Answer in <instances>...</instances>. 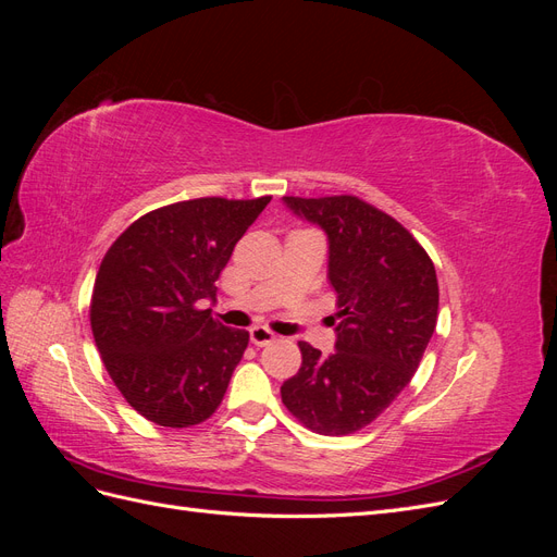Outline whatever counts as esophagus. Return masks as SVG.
<instances>
[{"instance_id":"obj_1","label":"esophagus","mask_w":557,"mask_h":557,"mask_svg":"<svg viewBox=\"0 0 557 557\" xmlns=\"http://www.w3.org/2000/svg\"><path fill=\"white\" fill-rule=\"evenodd\" d=\"M276 339V334L269 330V327H264V325H256V327H250V344H256V346H269Z\"/></svg>"}]
</instances>
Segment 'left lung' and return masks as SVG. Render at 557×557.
I'll return each mask as SVG.
<instances>
[{
	"instance_id": "left-lung-1",
	"label": "left lung",
	"mask_w": 557,
	"mask_h": 557,
	"mask_svg": "<svg viewBox=\"0 0 557 557\" xmlns=\"http://www.w3.org/2000/svg\"><path fill=\"white\" fill-rule=\"evenodd\" d=\"M283 201L327 234L339 325L327 358L299 342L301 367L281 399L318 434H352L391 407L423 360L440 311L434 264L407 227L358 197Z\"/></svg>"
}]
</instances>
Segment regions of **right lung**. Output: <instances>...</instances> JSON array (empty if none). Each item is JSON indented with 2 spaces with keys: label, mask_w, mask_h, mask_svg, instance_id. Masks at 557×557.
Instances as JSON below:
<instances>
[{
  "label": "right lung",
  "mask_w": 557,
  "mask_h": 557,
  "mask_svg": "<svg viewBox=\"0 0 557 557\" xmlns=\"http://www.w3.org/2000/svg\"><path fill=\"white\" fill-rule=\"evenodd\" d=\"M272 197H199L134 221L99 264L90 301L97 350L129 407L162 428L205 423L248 346L199 309L234 246Z\"/></svg>",
  "instance_id": "add662e5"
}]
</instances>
